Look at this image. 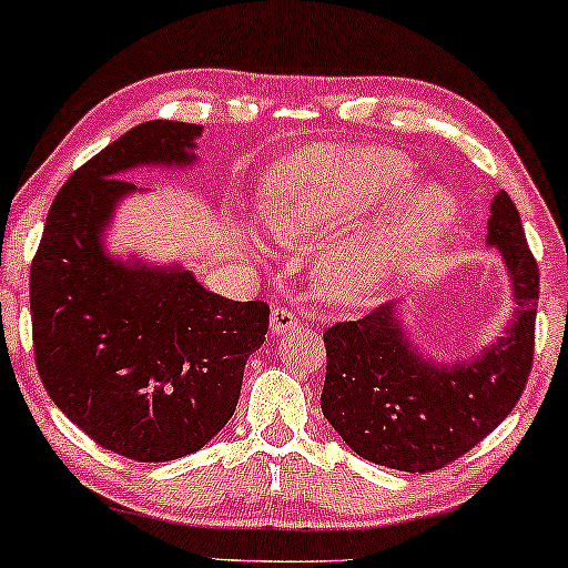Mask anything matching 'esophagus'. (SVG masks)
<instances>
[{
  "mask_svg": "<svg viewBox=\"0 0 568 568\" xmlns=\"http://www.w3.org/2000/svg\"><path fill=\"white\" fill-rule=\"evenodd\" d=\"M295 326H298V316H295L291 308H273V313H270V331H273L275 336H281V333Z\"/></svg>",
  "mask_w": 568,
  "mask_h": 568,
  "instance_id": "34e87169",
  "label": "esophagus"
}]
</instances>
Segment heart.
<instances>
[{
	"label": "heart",
	"instance_id": "b5f03b06",
	"mask_svg": "<svg viewBox=\"0 0 568 568\" xmlns=\"http://www.w3.org/2000/svg\"><path fill=\"white\" fill-rule=\"evenodd\" d=\"M409 179V161L384 146L298 149L265 179L263 230L285 250L332 242L313 273L328 301L376 298L443 247L457 224V202L445 186L404 190Z\"/></svg>",
	"mask_w": 568,
	"mask_h": 568
}]
</instances>
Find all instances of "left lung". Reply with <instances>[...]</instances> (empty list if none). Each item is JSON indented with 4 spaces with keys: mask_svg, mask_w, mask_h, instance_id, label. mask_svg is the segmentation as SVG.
<instances>
[{
    "mask_svg": "<svg viewBox=\"0 0 568 568\" xmlns=\"http://www.w3.org/2000/svg\"><path fill=\"white\" fill-rule=\"evenodd\" d=\"M485 245L500 252L513 293L503 336L470 358L437 362L414 344L399 305H382L326 331L321 409L358 457L404 473L457 460L508 417L524 392L538 301V265L516 204L490 202Z\"/></svg>",
    "mask_w": 568,
    "mask_h": 568,
    "instance_id": "left-lung-1",
    "label": "left lung"
}]
</instances>
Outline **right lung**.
<instances>
[{
  "label": "right lung",
  "mask_w": 568,
  "mask_h": 568,
  "mask_svg": "<svg viewBox=\"0 0 568 568\" xmlns=\"http://www.w3.org/2000/svg\"><path fill=\"white\" fill-rule=\"evenodd\" d=\"M202 125L141 123L60 189L30 270L34 362L50 399L98 445L139 463L202 449L235 414L270 308L206 291L182 263L115 257V210L143 192L123 174L189 169Z\"/></svg>",
  "instance_id": "obj_1"
}]
</instances>
